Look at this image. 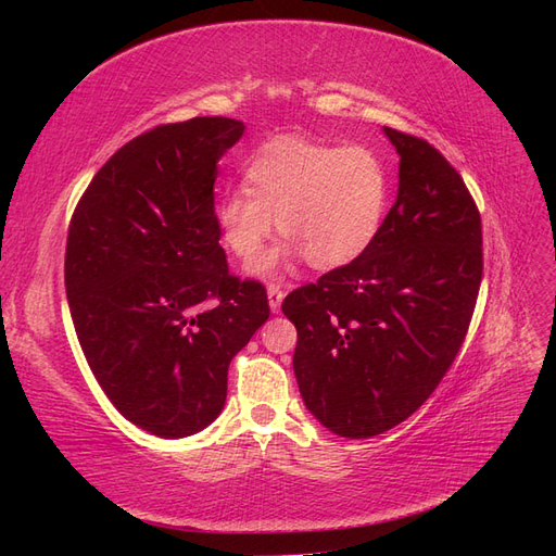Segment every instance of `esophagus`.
<instances>
[{"label": "esophagus", "instance_id": "obj_1", "mask_svg": "<svg viewBox=\"0 0 556 556\" xmlns=\"http://www.w3.org/2000/svg\"><path fill=\"white\" fill-rule=\"evenodd\" d=\"M282 288L280 285H268V306H271L274 313H280V304H282Z\"/></svg>", "mask_w": 556, "mask_h": 556}]
</instances>
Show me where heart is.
<instances>
[{
    "label": "heart",
    "mask_w": 556,
    "mask_h": 556,
    "mask_svg": "<svg viewBox=\"0 0 556 556\" xmlns=\"http://www.w3.org/2000/svg\"><path fill=\"white\" fill-rule=\"evenodd\" d=\"M243 180L215 206L227 250L252 262L276 227L290 239L255 264L257 274L276 271L282 255H304L317 271L352 264L376 241L390 204L387 162L362 143L266 141L245 160Z\"/></svg>",
    "instance_id": "b5f03b06"
}]
</instances>
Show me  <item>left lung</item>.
<instances>
[{
	"label": "left lung",
	"mask_w": 556,
	"mask_h": 556,
	"mask_svg": "<svg viewBox=\"0 0 556 556\" xmlns=\"http://www.w3.org/2000/svg\"><path fill=\"white\" fill-rule=\"evenodd\" d=\"M399 194L364 255L285 296L294 376L329 431L368 439L439 387L466 339L482 280V223L464 178L429 141L384 127Z\"/></svg>",
	"instance_id": "left-lung-1"
}]
</instances>
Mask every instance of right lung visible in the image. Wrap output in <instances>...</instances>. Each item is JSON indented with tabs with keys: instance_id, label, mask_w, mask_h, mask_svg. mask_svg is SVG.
Wrapping results in <instances>:
<instances>
[{
	"instance_id": "1",
	"label": "right lung",
	"mask_w": 556,
	"mask_h": 556,
	"mask_svg": "<svg viewBox=\"0 0 556 556\" xmlns=\"http://www.w3.org/2000/svg\"><path fill=\"white\" fill-rule=\"evenodd\" d=\"M243 123L157 125L125 143L78 199L64 285L83 355L113 406L162 439L208 427L227 371L271 308L229 274L215 223L217 160Z\"/></svg>"
}]
</instances>
